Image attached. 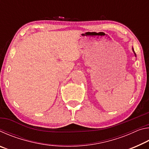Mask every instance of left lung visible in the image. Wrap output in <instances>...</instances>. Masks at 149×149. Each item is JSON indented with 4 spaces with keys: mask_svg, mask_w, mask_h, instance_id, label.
I'll list each match as a JSON object with an SVG mask.
<instances>
[{
    "mask_svg": "<svg viewBox=\"0 0 149 149\" xmlns=\"http://www.w3.org/2000/svg\"><path fill=\"white\" fill-rule=\"evenodd\" d=\"M133 52H134V50H133ZM134 53H135V52H134ZM136 55V54H135Z\"/></svg>",
    "mask_w": 149,
    "mask_h": 149,
    "instance_id": "left-lung-1",
    "label": "left lung"
}]
</instances>
